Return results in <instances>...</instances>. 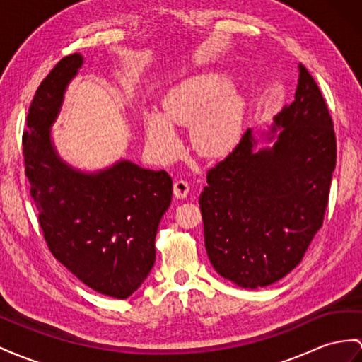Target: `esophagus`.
<instances>
[{"instance_id": "1", "label": "esophagus", "mask_w": 362, "mask_h": 362, "mask_svg": "<svg viewBox=\"0 0 362 362\" xmlns=\"http://www.w3.org/2000/svg\"><path fill=\"white\" fill-rule=\"evenodd\" d=\"M173 191H174V196L177 199H185L189 192V183L183 179H177L173 185Z\"/></svg>"}]
</instances>
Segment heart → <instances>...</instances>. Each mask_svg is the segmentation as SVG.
Segmentation results:
<instances>
[{"mask_svg":"<svg viewBox=\"0 0 362 362\" xmlns=\"http://www.w3.org/2000/svg\"><path fill=\"white\" fill-rule=\"evenodd\" d=\"M163 115L145 117L146 144L150 150L173 159L180 142L171 125H192V141L197 151L206 156L225 153L237 141L242 128L243 102L228 88V81L216 73L197 75L174 88L163 102Z\"/></svg>","mask_w":362,"mask_h":362,"instance_id":"b5f03b06","label":"heart"}]
</instances>
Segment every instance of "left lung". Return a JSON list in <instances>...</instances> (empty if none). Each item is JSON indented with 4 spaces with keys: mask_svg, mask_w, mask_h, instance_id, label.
Returning a JSON list of instances; mask_svg holds the SVG:
<instances>
[{
    "mask_svg": "<svg viewBox=\"0 0 362 362\" xmlns=\"http://www.w3.org/2000/svg\"><path fill=\"white\" fill-rule=\"evenodd\" d=\"M275 124L283 127L276 142L260 151L246 129L208 170L199 200L211 264L251 289L281 280L301 262L322 226L337 165L329 107L301 64L295 100Z\"/></svg>",
    "mask_w": 362,
    "mask_h": 362,
    "instance_id": "left-lung-1",
    "label": "left lung"
}]
</instances>
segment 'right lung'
Returning a JSON list of instances; mask_svg holds the SVG:
<instances>
[{
    "instance_id": "right-lung-1",
    "label": "right lung",
    "mask_w": 362,
    "mask_h": 362,
    "mask_svg": "<svg viewBox=\"0 0 362 362\" xmlns=\"http://www.w3.org/2000/svg\"><path fill=\"white\" fill-rule=\"evenodd\" d=\"M81 66L79 53L64 57L36 90L23 133L25 175L53 257L91 289L124 300L154 264V240L171 203L173 180L163 170L128 160L98 174L61 162L49 128Z\"/></svg>"
}]
</instances>
